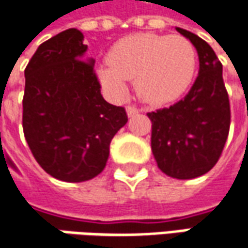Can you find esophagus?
<instances>
[{
	"mask_svg": "<svg viewBox=\"0 0 248 248\" xmlns=\"http://www.w3.org/2000/svg\"><path fill=\"white\" fill-rule=\"evenodd\" d=\"M126 112H127V116H129V118H132V116H135V115L139 113V109H137L136 107L129 105V107H126Z\"/></svg>",
	"mask_w": 248,
	"mask_h": 248,
	"instance_id": "34e87169",
	"label": "esophagus"
}]
</instances>
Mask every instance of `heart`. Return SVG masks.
Wrapping results in <instances>:
<instances>
[{"instance_id": "heart-1", "label": "heart", "mask_w": 248, "mask_h": 248, "mask_svg": "<svg viewBox=\"0 0 248 248\" xmlns=\"http://www.w3.org/2000/svg\"><path fill=\"white\" fill-rule=\"evenodd\" d=\"M108 62L97 68L103 87L124 98L127 80L137 95L150 104H164L187 90L197 69V51L183 36L136 33L112 46Z\"/></svg>"}]
</instances>
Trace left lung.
Instances as JSON below:
<instances>
[{
	"mask_svg": "<svg viewBox=\"0 0 248 248\" xmlns=\"http://www.w3.org/2000/svg\"><path fill=\"white\" fill-rule=\"evenodd\" d=\"M176 30L197 49L199 76L185 98L147 115L158 168L170 178L194 179L211 170L221 156L229 135L231 105L214 49L197 34Z\"/></svg>",
	"mask_w": 248,
	"mask_h": 248,
	"instance_id": "left-lung-1",
	"label": "left lung"
}]
</instances>
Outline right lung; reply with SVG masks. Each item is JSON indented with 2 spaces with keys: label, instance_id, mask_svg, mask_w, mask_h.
I'll return each instance as SVG.
<instances>
[{
  "label": "right lung",
  "instance_id": "right-lung-1",
  "mask_svg": "<svg viewBox=\"0 0 248 248\" xmlns=\"http://www.w3.org/2000/svg\"><path fill=\"white\" fill-rule=\"evenodd\" d=\"M78 29L44 41L25 69L23 133L40 167L52 178L79 183L103 172L113 136L127 122L107 103L94 60Z\"/></svg>",
  "mask_w": 248,
  "mask_h": 248
}]
</instances>
